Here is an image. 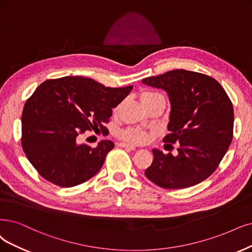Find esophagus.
Returning a JSON list of instances; mask_svg holds the SVG:
<instances>
[{"label":"esophagus","mask_w":252,"mask_h":252,"mask_svg":"<svg viewBox=\"0 0 252 252\" xmlns=\"http://www.w3.org/2000/svg\"><path fill=\"white\" fill-rule=\"evenodd\" d=\"M118 146L119 147H123V148H126V150H129V151H135V148H136V146L131 145V144H127V143H119Z\"/></svg>","instance_id":"obj_1"}]
</instances>
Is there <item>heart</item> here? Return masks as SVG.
I'll use <instances>...</instances> for the list:
<instances>
[{"label": "heart", "mask_w": 252, "mask_h": 252, "mask_svg": "<svg viewBox=\"0 0 252 252\" xmlns=\"http://www.w3.org/2000/svg\"><path fill=\"white\" fill-rule=\"evenodd\" d=\"M162 95L159 94L157 92H152V91H143L140 93V100L143 104V106L150 104L151 101L154 99L161 97ZM119 138L121 140H124L125 142L131 143V144H143L148 140V134L143 131V129L139 128V127H134V126H129L124 131H121L119 133Z\"/></svg>", "instance_id": "obj_1"}]
</instances>
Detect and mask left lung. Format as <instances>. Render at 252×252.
<instances>
[{
  "mask_svg": "<svg viewBox=\"0 0 252 252\" xmlns=\"http://www.w3.org/2000/svg\"><path fill=\"white\" fill-rule=\"evenodd\" d=\"M167 91L171 102L163 142L179 155L153 150L146 178L164 189H184L207 180L226 154L234 133V108L220 83L208 74L175 69L142 80Z\"/></svg>",
  "mask_w": 252,
  "mask_h": 252,
  "instance_id": "8db88e82",
  "label": "left lung"
}]
</instances>
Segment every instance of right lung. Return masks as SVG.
<instances>
[{
	"label": "right lung",
	"mask_w": 252,
	"mask_h": 252,
	"mask_svg": "<svg viewBox=\"0 0 252 252\" xmlns=\"http://www.w3.org/2000/svg\"><path fill=\"white\" fill-rule=\"evenodd\" d=\"M133 87H105L83 77L46 80L27 99L22 115V147L44 180L73 187L94 176L113 150L109 140L96 147L80 144L86 131L107 132L112 109Z\"/></svg>",
	"instance_id": "obj_1"
}]
</instances>
